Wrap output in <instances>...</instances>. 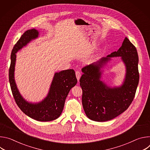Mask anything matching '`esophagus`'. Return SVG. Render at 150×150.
<instances>
[{
  "mask_svg": "<svg viewBox=\"0 0 150 150\" xmlns=\"http://www.w3.org/2000/svg\"><path fill=\"white\" fill-rule=\"evenodd\" d=\"M75 74H76V77L77 79L79 81V79H80V77H81V72H80L79 71H76Z\"/></svg>",
  "mask_w": 150,
  "mask_h": 150,
  "instance_id": "34e87169",
  "label": "esophagus"
}]
</instances>
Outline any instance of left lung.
<instances>
[{
	"label": "left lung",
	"mask_w": 150,
	"mask_h": 150,
	"mask_svg": "<svg viewBox=\"0 0 150 150\" xmlns=\"http://www.w3.org/2000/svg\"><path fill=\"white\" fill-rule=\"evenodd\" d=\"M121 56L127 67L125 82L119 88L110 89L99 80V68L109 59L102 58L82 69L79 84L82 90L84 112L91 120L104 122L114 119L125 112L132 103L139 83L138 55L136 47L127 37L122 46L108 57Z\"/></svg>",
	"instance_id": "8db88e82"
}]
</instances>
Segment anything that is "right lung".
<instances>
[{
    "label": "right lung",
    "mask_w": 150,
    "mask_h": 150,
    "mask_svg": "<svg viewBox=\"0 0 150 150\" xmlns=\"http://www.w3.org/2000/svg\"><path fill=\"white\" fill-rule=\"evenodd\" d=\"M38 33L35 29L26 31L14 45L11 55V65L9 69V80L15 101L26 115L41 122L53 120L60 116L63 109L66 98L77 83L74 69L62 71L56 73L47 97L38 104H31L23 99L16 88L14 80V69L16 60L15 53L25 46L32 39L38 37Z\"/></svg>",
    "instance_id": "right-lung-1"
}]
</instances>
